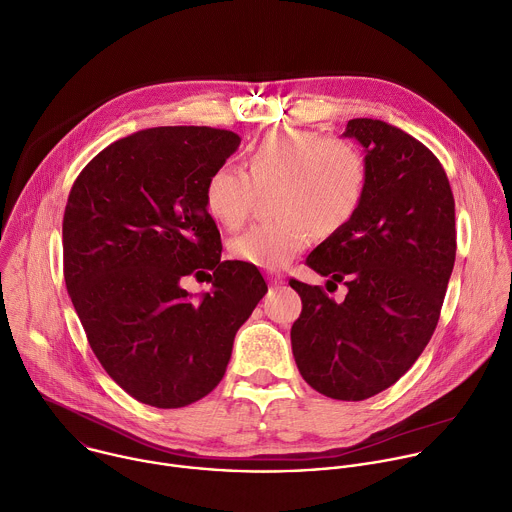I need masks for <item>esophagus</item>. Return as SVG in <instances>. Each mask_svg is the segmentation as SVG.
Here are the masks:
<instances>
[{
	"label": "esophagus",
	"instance_id": "34e87169",
	"mask_svg": "<svg viewBox=\"0 0 512 512\" xmlns=\"http://www.w3.org/2000/svg\"><path fill=\"white\" fill-rule=\"evenodd\" d=\"M270 284L280 286V284H284V278L280 274H270Z\"/></svg>",
	"mask_w": 512,
	"mask_h": 512
}]
</instances>
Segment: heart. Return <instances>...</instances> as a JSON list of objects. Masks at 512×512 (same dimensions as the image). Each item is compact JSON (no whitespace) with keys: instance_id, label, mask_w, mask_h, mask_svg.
I'll list each match as a JSON object with an SVG mask.
<instances>
[{"instance_id":"1","label":"heart","mask_w":512,"mask_h":512,"mask_svg":"<svg viewBox=\"0 0 512 512\" xmlns=\"http://www.w3.org/2000/svg\"><path fill=\"white\" fill-rule=\"evenodd\" d=\"M272 194L270 222L230 242L236 260L276 270L302 252L316 232L332 236L358 214L368 190V162L350 142L312 130H274L248 154V174L218 166L204 184L208 214L228 230L248 218L258 190Z\"/></svg>"}]
</instances>
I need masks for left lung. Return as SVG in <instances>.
Here are the masks:
<instances>
[{"mask_svg":"<svg viewBox=\"0 0 512 512\" xmlns=\"http://www.w3.org/2000/svg\"><path fill=\"white\" fill-rule=\"evenodd\" d=\"M344 138L362 144L368 190L354 220L318 244L306 264L344 282V302L290 280L302 298L292 352L302 378L336 400L392 386L422 354L440 316L456 256L454 198L436 156L410 134L356 118Z\"/></svg>","mask_w":512,"mask_h":512,"instance_id":"left-lung-1","label":"left lung"}]
</instances>
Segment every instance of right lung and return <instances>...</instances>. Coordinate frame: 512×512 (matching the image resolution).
I'll use <instances>...</instances> for the list:
<instances>
[{
    "label": "right lung",
    "mask_w": 512,
    "mask_h": 512,
    "mask_svg": "<svg viewBox=\"0 0 512 512\" xmlns=\"http://www.w3.org/2000/svg\"><path fill=\"white\" fill-rule=\"evenodd\" d=\"M238 146L230 130L150 128L110 144L72 186L66 288L104 370L144 404L180 408L210 394L268 292L256 266L220 260L204 206L210 172ZM198 273L213 292L192 301L181 280Z\"/></svg>",
    "instance_id": "right-lung-1"
}]
</instances>
